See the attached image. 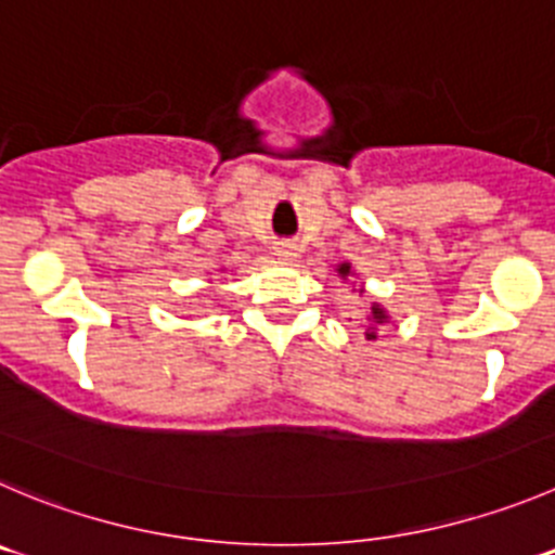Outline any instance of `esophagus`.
I'll list each match as a JSON object with an SVG mask.
<instances>
[{
	"instance_id": "1",
	"label": "esophagus",
	"mask_w": 555,
	"mask_h": 555,
	"mask_svg": "<svg viewBox=\"0 0 555 555\" xmlns=\"http://www.w3.org/2000/svg\"><path fill=\"white\" fill-rule=\"evenodd\" d=\"M274 256L281 258V261H294L297 258V247L292 242H281V245L274 247Z\"/></svg>"
}]
</instances>
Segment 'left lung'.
Returning a JSON list of instances; mask_svg holds the SVG:
<instances>
[{"label":"left lung","mask_w":555,"mask_h":555,"mask_svg":"<svg viewBox=\"0 0 555 555\" xmlns=\"http://www.w3.org/2000/svg\"><path fill=\"white\" fill-rule=\"evenodd\" d=\"M337 272H340L343 278H346V274H348V263H343V267L337 269ZM384 319H387V315H384V310L376 305V308H373V321H376V324H382ZM365 335H367V340H376V332H373V330H367Z\"/></svg>","instance_id":"8db88e82"}]
</instances>
